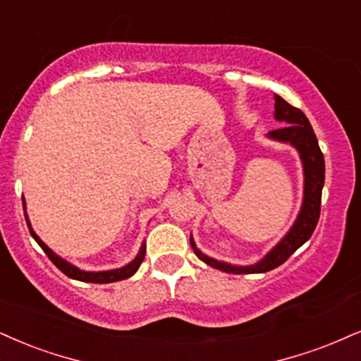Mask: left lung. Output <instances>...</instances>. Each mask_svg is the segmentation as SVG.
I'll return each instance as SVG.
<instances>
[{"mask_svg": "<svg viewBox=\"0 0 361 361\" xmlns=\"http://www.w3.org/2000/svg\"><path fill=\"white\" fill-rule=\"evenodd\" d=\"M274 118L281 122L283 127L268 132V137L273 140L284 142V144H291L298 150V154H300L305 173L303 204H301V211L296 217L295 224L288 231L286 235L259 262L251 266H233L228 264V262L217 261L214 257H209L195 247L192 235H190V246H192L195 256L206 262V264L219 271H224V273H266V271L278 268L298 247H301L308 241L318 224L319 207H322V190L324 184L323 152L319 150L318 139L306 115L300 109H296V106L289 105L279 95H274Z\"/></svg>", "mask_w": 361, "mask_h": 361, "instance_id": "left-lung-1", "label": "left lung"}]
</instances>
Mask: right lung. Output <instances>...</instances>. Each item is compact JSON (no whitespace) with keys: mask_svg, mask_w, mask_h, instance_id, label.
Here are the masks:
<instances>
[{"mask_svg":"<svg viewBox=\"0 0 361 361\" xmlns=\"http://www.w3.org/2000/svg\"><path fill=\"white\" fill-rule=\"evenodd\" d=\"M23 207H25V206H23ZM25 217H26V224H28L31 235H33L35 241H37V243L39 244V247L43 249L44 255L50 257L53 264H55L56 268L61 271V273L68 276V278L77 279V281H85V283H114V281H122V279L130 278L132 274L137 273V269H139V266L142 264V261H144V257H145V243H144V244H142L139 255L135 256V259L130 261V262H128V264H126V266H122V268H118V269H110V271H97V273H93V271L78 269V268H75L73 264H70L68 261L61 259L60 256H56L55 252H53L51 249L48 247L47 244H44V243L42 241V239L38 238L37 233H35V231L31 229V224H30V221H28V216L25 214Z\"/></svg>","mask_w":361,"mask_h":361,"instance_id":"obj_1","label":"right lung"}]
</instances>
